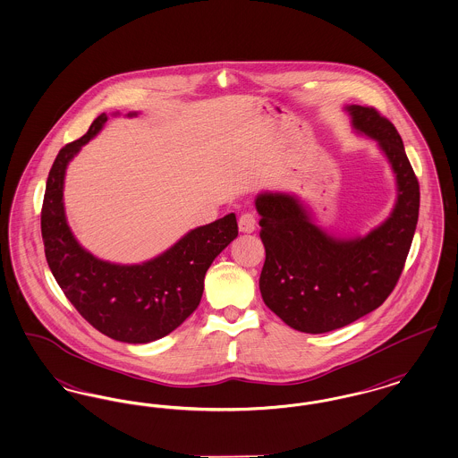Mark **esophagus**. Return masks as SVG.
Segmentation results:
<instances>
[{"instance_id":"34e87169","label":"esophagus","mask_w":458,"mask_h":458,"mask_svg":"<svg viewBox=\"0 0 458 458\" xmlns=\"http://www.w3.org/2000/svg\"><path fill=\"white\" fill-rule=\"evenodd\" d=\"M256 215L254 213H243L240 218H238V228H240V232H243V233H252L254 230H256Z\"/></svg>"}]
</instances>
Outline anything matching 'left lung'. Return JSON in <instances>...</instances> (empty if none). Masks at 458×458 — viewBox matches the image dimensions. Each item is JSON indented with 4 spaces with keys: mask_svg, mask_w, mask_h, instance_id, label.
Segmentation results:
<instances>
[{
    "mask_svg": "<svg viewBox=\"0 0 458 458\" xmlns=\"http://www.w3.org/2000/svg\"><path fill=\"white\" fill-rule=\"evenodd\" d=\"M352 126L378 141L392 165L399 196L388 220L366 237L334 238L317 228L288 194H260L266 260L259 288L269 310L307 334L341 329L378 309L394 292L420 216V182L403 138L375 107L349 106Z\"/></svg>",
    "mask_w": 458,
    "mask_h": 458,
    "instance_id": "1",
    "label": "left lung"
}]
</instances>
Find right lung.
<instances>
[{"label": "right lung", "instance_id": "obj_1", "mask_svg": "<svg viewBox=\"0 0 458 458\" xmlns=\"http://www.w3.org/2000/svg\"><path fill=\"white\" fill-rule=\"evenodd\" d=\"M106 123L107 115L100 114L87 134L61 148L55 157L40 211L44 252L63 293L90 326L110 339L145 344L177 329L198 309L206 271L237 238V218L230 213L199 226L140 266L110 264L81 249L64 216V172Z\"/></svg>", "mask_w": 458, "mask_h": 458}]
</instances>
